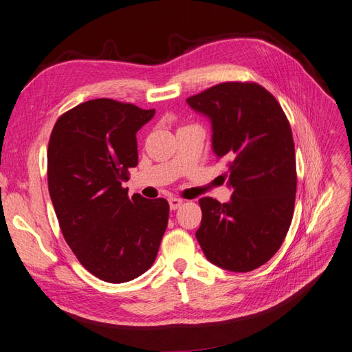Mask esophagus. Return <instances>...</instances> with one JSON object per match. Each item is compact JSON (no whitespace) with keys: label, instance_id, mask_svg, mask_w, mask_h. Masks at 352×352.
Returning <instances> with one entry per match:
<instances>
[{"label":"esophagus","instance_id":"1","mask_svg":"<svg viewBox=\"0 0 352 352\" xmlns=\"http://www.w3.org/2000/svg\"><path fill=\"white\" fill-rule=\"evenodd\" d=\"M182 204H184V199H180V198H170V199H168V206H170L172 210H176L177 208H180Z\"/></svg>","mask_w":352,"mask_h":352}]
</instances>
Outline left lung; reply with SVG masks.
Segmentation results:
<instances>
[{
  "instance_id": "left-lung-1",
  "label": "left lung",
  "mask_w": 352,
  "mask_h": 352,
  "mask_svg": "<svg viewBox=\"0 0 352 352\" xmlns=\"http://www.w3.org/2000/svg\"><path fill=\"white\" fill-rule=\"evenodd\" d=\"M186 102L212 124V148L228 162L231 201L201 198L196 231L205 257L247 273L283 244L296 198V157L289 120L276 98L254 82H223Z\"/></svg>"
}]
</instances>
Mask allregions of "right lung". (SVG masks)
<instances>
[{"instance_id":"right-lung-1","label":"right lung","mask_w":352,"mask_h":352,"mask_svg":"<svg viewBox=\"0 0 352 352\" xmlns=\"http://www.w3.org/2000/svg\"><path fill=\"white\" fill-rule=\"evenodd\" d=\"M154 112L98 98L66 111L50 134L47 184L65 241L108 283L147 272L167 227L166 199L130 198L121 186L138 163L135 134Z\"/></svg>"}]
</instances>
